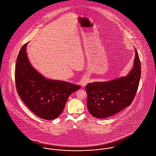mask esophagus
<instances>
[{
	"instance_id": "obj_1",
	"label": "esophagus",
	"mask_w": 156,
	"mask_h": 156,
	"mask_svg": "<svg viewBox=\"0 0 156 156\" xmlns=\"http://www.w3.org/2000/svg\"><path fill=\"white\" fill-rule=\"evenodd\" d=\"M87 83H88V80H87V79L83 80L81 81V85H82V86H83H83H85L87 84Z\"/></svg>"
}]
</instances>
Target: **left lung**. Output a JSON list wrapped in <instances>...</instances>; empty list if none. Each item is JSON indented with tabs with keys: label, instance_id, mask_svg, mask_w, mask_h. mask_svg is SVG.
I'll return each mask as SVG.
<instances>
[{
	"label": "left lung",
	"instance_id": "obj_1",
	"mask_svg": "<svg viewBox=\"0 0 156 156\" xmlns=\"http://www.w3.org/2000/svg\"><path fill=\"white\" fill-rule=\"evenodd\" d=\"M135 51L134 66L127 76L86 85L87 106L94 117L107 118L119 112L133 102L141 76L140 61L136 49Z\"/></svg>",
	"mask_w": 156,
	"mask_h": 156
}]
</instances>
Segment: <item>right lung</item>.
Listing matches in <instances>:
<instances>
[{
    "label": "right lung",
    "instance_id": "right-lung-1",
    "mask_svg": "<svg viewBox=\"0 0 156 156\" xmlns=\"http://www.w3.org/2000/svg\"><path fill=\"white\" fill-rule=\"evenodd\" d=\"M24 44L16 65L15 81L17 93L25 105L39 118L53 120L63 111L69 95L81 86L45 78L33 67Z\"/></svg>",
    "mask_w": 156,
    "mask_h": 156
}]
</instances>
